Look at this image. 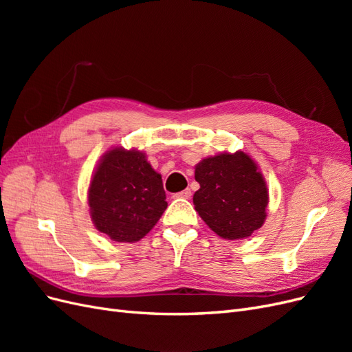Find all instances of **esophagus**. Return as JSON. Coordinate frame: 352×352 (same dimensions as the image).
<instances>
[{
    "instance_id": "obj_1",
    "label": "esophagus",
    "mask_w": 352,
    "mask_h": 352,
    "mask_svg": "<svg viewBox=\"0 0 352 352\" xmlns=\"http://www.w3.org/2000/svg\"><path fill=\"white\" fill-rule=\"evenodd\" d=\"M190 190L189 189H185V190H182V192H177V194H175L173 195V198H182V199H189L190 198Z\"/></svg>"
}]
</instances>
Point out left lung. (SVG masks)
I'll return each mask as SVG.
<instances>
[{"label":"left lung","mask_w":352,"mask_h":352,"mask_svg":"<svg viewBox=\"0 0 352 352\" xmlns=\"http://www.w3.org/2000/svg\"><path fill=\"white\" fill-rule=\"evenodd\" d=\"M199 189L194 206L206 225L223 239L251 236L267 216L269 192L254 160L242 151L221 153L195 166Z\"/></svg>","instance_id":"8db88e82"}]
</instances>
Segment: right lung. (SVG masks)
<instances>
[{"label": "right lung", "mask_w": 352, "mask_h": 352, "mask_svg": "<svg viewBox=\"0 0 352 352\" xmlns=\"http://www.w3.org/2000/svg\"><path fill=\"white\" fill-rule=\"evenodd\" d=\"M88 204L95 228L116 242L142 239L167 208L163 180L142 151L113 148L92 176Z\"/></svg>", "instance_id": "1"}]
</instances>
